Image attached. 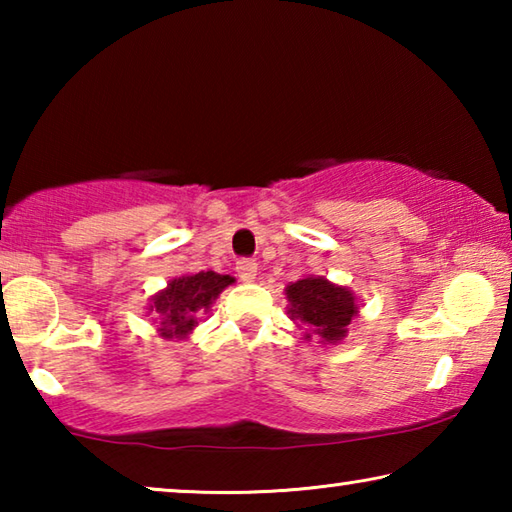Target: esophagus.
<instances>
[{"instance_id":"esophagus-1","label":"esophagus","mask_w":512,"mask_h":512,"mask_svg":"<svg viewBox=\"0 0 512 512\" xmlns=\"http://www.w3.org/2000/svg\"><path fill=\"white\" fill-rule=\"evenodd\" d=\"M237 275H239L241 282H253L257 277V262H255V259H239Z\"/></svg>"}]
</instances>
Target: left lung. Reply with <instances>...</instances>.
Listing matches in <instances>:
<instances>
[{
    "label": "left lung",
    "mask_w": 512,
    "mask_h": 512,
    "mask_svg": "<svg viewBox=\"0 0 512 512\" xmlns=\"http://www.w3.org/2000/svg\"><path fill=\"white\" fill-rule=\"evenodd\" d=\"M289 318L298 327L305 325L320 343H339L348 334V325L357 316V298L348 287L332 284L323 275H307L291 282L287 289ZM307 339L311 336L307 334Z\"/></svg>",
    "instance_id": "obj_1"
}]
</instances>
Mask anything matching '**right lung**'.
Wrapping results in <instances>:
<instances>
[{
  "instance_id": "1",
  "label": "right lung",
  "mask_w": 512,
  "mask_h": 512,
  "mask_svg": "<svg viewBox=\"0 0 512 512\" xmlns=\"http://www.w3.org/2000/svg\"><path fill=\"white\" fill-rule=\"evenodd\" d=\"M235 282V277L201 271L196 275L176 277L167 289L155 293L149 305V314L160 316L158 332L162 339L183 341L198 325V318L207 314L219 293Z\"/></svg>"
}]
</instances>
